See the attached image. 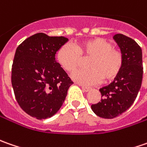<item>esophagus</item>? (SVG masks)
Returning <instances> with one entry per match:
<instances>
[{
  "mask_svg": "<svg viewBox=\"0 0 147 147\" xmlns=\"http://www.w3.org/2000/svg\"><path fill=\"white\" fill-rule=\"evenodd\" d=\"M81 89H82V90H83L84 92H89V90L91 89V88L86 87V86H82V85H81Z\"/></svg>",
  "mask_w": 147,
  "mask_h": 147,
  "instance_id": "34e87169",
  "label": "esophagus"
}]
</instances>
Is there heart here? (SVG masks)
Wrapping results in <instances>:
<instances>
[{
	"mask_svg": "<svg viewBox=\"0 0 147 147\" xmlns=\"http://www.w3.org/2000/svg\"><path fill=\"white\" fill-rule=\"evenodd\" d=\"M90 57L84 70H79L71 75L76 82L81 84H95L102 79L110 81L115 79L123 67V55L112 44L101 37L86 40L76 47L66 44L59 49L58 62L67 71L71 72L80 66L82 58Z\"/></svg>",
	"mask_w": 147,
	"mask_h": 147,
	"instance_id": "obj_1",
	"label": "heart"
}]
</instances>
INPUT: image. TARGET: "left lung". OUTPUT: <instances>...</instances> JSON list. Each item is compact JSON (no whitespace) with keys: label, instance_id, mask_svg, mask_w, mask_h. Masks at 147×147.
Masks as SVG:
<instances>
[{"label":"left lung","instance_id":"1","mask_svg":"<svg viewBox=\"0 0 147 147\" xmlns=\"http://www.w3.org/2000/svg\"><path fill=\"white\" fill-rule=\"evenodd\" d=\"M113 39L123 55V67L113 82L99 89L102 99L93 104L95 114L104 119H113L124 113L133 105L142 81V52L138 43L123 34Z\"/></svg>","mask_w":147,"mask_h":147}]
</instances>
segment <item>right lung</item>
Returning <instances> with one entry per match:
<instances>
[{"label":"right lung","mask_w":147,"mask_h":147,"mask_svg":"<svg viewBox=\"0 0 147 147\" xmlns=\"http://www.w3.org/2000/svg\"><path fill=\"white\" fill-rule=\"evenodd\" d=\"M68 39L36 33L18 45L11 82L18 105L37 119L53 116L61 108L73 82L55 60Z\"/></svg>","instance_id":"1"}]
</instances>
